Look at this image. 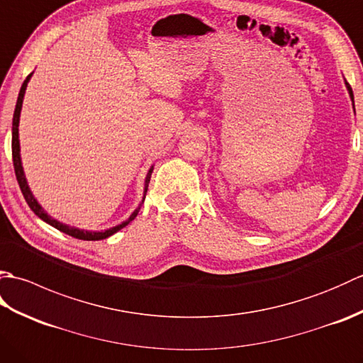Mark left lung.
<instances>
[{"label":"left lung","mask_w":363,"mask_h":363,"mask_svg":"<svg viewBox=\"0 0 363 363\" xmlns=\"http://www.w3.org/2000/svg\"><path fill=\"white\" fill-rule=\"evenodd\" d=\"M345 84H346V89H348V91H350V96H351V101H352V104H354V95H352V89H351V86L348 82L345 81Z\"/></svg>","instance_id":"8db88e82"}]
</instances>
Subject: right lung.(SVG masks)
<instances>
[{"instance_id": "obj_1", "label": "right lung", "mask_w": 363, "mask_h": 363, "mask_svg": "<svg viewBox=\"0 0 363 363\" xmlns=\"http://www.w3.org/2000/svg\"><path fill=\"white\" fill-rule=\"evenodd\" d=\"M30 76H33V73H30L28 78L25 79V82H23V86L20 89V94H18V99H17V106H15V111H13V120H12V160H13V169H15V176H17V181H18V186L21 189V194L23 196H25L28 206L30 207V211H33L38 218H42L43 221L48 223V225H51L52 228L59 229L60 233H65L68 235H72L74 238H79V240H103V238H107L113 235L115 233H118L120 229H123L125 226H128L130 221H133L138 211H140V207L145 201V196L142 199V203L138 204L137 209L133 212V215L126 220L123 221L121 225L115 226V228H111L107 230H103V233H90V230H82V229H78V228H72V226H67L64 225V223H59L57 220L51 218L48 213H46L42 206L37 203V199L34 198V195L30 194V190L28 187V182H26V177H25V172H23V167H21V157H20V140H18V123H20V112H21V104H23V98H25V91H26V87H28V82L30 79ZM151 173H152V168H150L148 174H146V179H145V195H146V190H148V184H150V179H151Z\"/></svg>"}]
</instances>
